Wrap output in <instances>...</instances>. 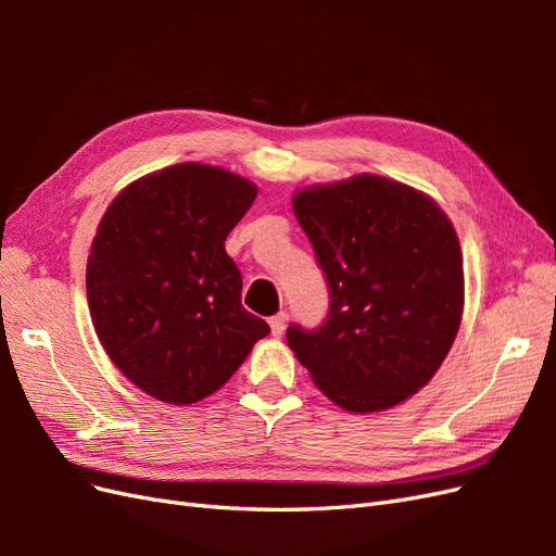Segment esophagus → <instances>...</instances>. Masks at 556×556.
Wrapping results in <instances>:
<instances>
[{"instance_id":"1","label":"esophagus","mask_w":556,"mask_h":556,"mask_svg":"<svg viewBox=\"0 0 556 556\" xmlns=\"http://www.w3.org/2000/svg\"><path fill=\"white\" fill-rule=\"evenodd\" d=\"M268 325H271V333L276 336V339H280V336L285 333V327H288V315L276 313L271 319H268Z\"/></svg>"}]
</instances>
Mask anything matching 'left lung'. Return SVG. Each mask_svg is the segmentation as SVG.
<instances>
[{
	"label": "left lung",
	"mask_w": 556,
	"mask_h": 556,
	"mask_svg": "<svg viewBox=\"0 0 556 556\" xmlns=\"http://www.w3.org/2000/svg\"><path fill=\"white\" fill-rule=\"evenodd\" d=\"M292 208L329 285L317 329L288 345L336 406L378 413L439 371L464 313L457 231L431 197L362 174L299 190Z\"/></svg>",
	"instance_id": "1"
}]
</instances>
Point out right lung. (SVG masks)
Segmentation results:
<instances>
[{"instance_id":"obj_1","label":"right lung","mask_w":556,"mask_h":556,"mask_svg":"<svg viewBox=\"0 0 556 556\" xmlns=\"http://www.w3.org/2000/svg\"><path fill=\"white\" fill-rule=\"evenodd\" d=\"M257 197L248 178L199 162L148 174L113 199L88 257V306L111 362L146 394L190 406L271 331L241 306L227 233Z\"/></svg>"}]
</instances>
